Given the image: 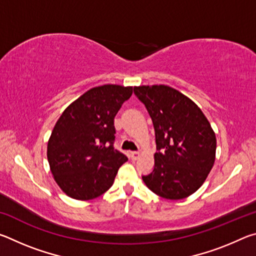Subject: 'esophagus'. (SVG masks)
Wrapping results in <instances>:
<instances>
[{
	"label": "esophagus",
	"instance_id": "1",
	"mask_svg": "<svg viewBox=\"0 0 256 256\" xmlns=\"http://www.w3.org/2000/svg\"><path fill=\"white\" fill-rule=\"evenodd\" d=\"M130 158L132 160H136L140 158V154L136 152V151H132V152H130Z\"/></svg>",
	"mask_w": 256,
	"mask_h": 256
}]
</instances>
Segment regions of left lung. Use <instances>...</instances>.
Wrapping results in <instances>:
<instances>
[{"label":"left lung","instance_id":"8db88e82","mask_svg":"<svg viewBox=\"0 0 256 256\" xmlns=\"http://www.w3.org/2000/svg\"><path fill=\"white\" fill-rule=\"evenodd\" d=\"M152 120L157 152L154 168L142 176L154 194L180 200L201 188L216 160V138L196 102L164 84L134 86Z\"/></svg>","mask_w":256,"mask_h":256}]
</instances>
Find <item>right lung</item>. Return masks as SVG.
Segmentation results:
<instances>
[{"label": "right lung", "mask_w": 256, "mask_h": 256, "mask_svg": "<svg viewBox=\"0 0 256 256\" xmlns=\"http://www.w3.org/2000/svg\"><path fill=\"white\" fill-rule=\"evenodd\" d=\"M133 86H94L70 104L56 122L47 144L52 174L68 196L88 201L114 183L128 157L112 146L114 118Z\"/></svg>", "instance_id": "right-lung-1"}]
</instances>
